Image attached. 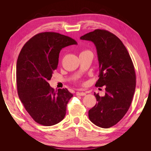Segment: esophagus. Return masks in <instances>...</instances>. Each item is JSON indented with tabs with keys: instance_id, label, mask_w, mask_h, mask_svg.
Masks as SVG:
<instances>
[{
	"instance_id": "1",
	"label": "esophagus",
	"mask_w": 151,
	"mask_h": 151,
	"mask_svg": "<svg viewBox=\"0 0 151 151\" xmlns=\"http://www.w3.org/2000/svg\"><path fill=\"white\" fill-rule=\"evenodd\" d=\"M86 93L85 92H76V95H77V96H84V95H86Z\"/></svg>"
}]
</instances>
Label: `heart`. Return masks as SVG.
I'll return each instance as SVG.
<instances>
[{
    "label": "heart",
    "instance_id": "obj_1",
    "mask_svg": "<svg viewBox=\"0 0 151 151\" xmlns=\"http://www.w3.org/2000/svg\"><path fill=\"white\" fill-rule=\"evenodd\" d=\"M83 52H85V51H83Z\"/></svg>",
    "mask_w": 151,
    "mask_h": 151
}]
</instances>
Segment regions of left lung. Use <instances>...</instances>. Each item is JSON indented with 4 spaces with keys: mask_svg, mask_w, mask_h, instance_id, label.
<instances>
[{
    "mask_svg": "<svg viewBox=\"0 0 151 151\" xmlns=\"http://www.w3.org/2000/svg\"><path fill=\"white\" fill-rule=\"evenodd\" d=\"M81 40L95 44L99 63L95 86L106 88L104 97L94 93L97 103L89 110V120L108 129L121 121L130 106L136 84L134 64L123 42L108 30L96 29Z\"/></svg>",
    "mask_w": 151,
    "mask_h": 151,
    "instance_id": "obj_1",
    "label": "left lung"
}]
</instances>
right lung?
Here are the masks:
<instances>
[{"label": "right lung", "mask_w": 151, "mask_h": 151, "mask_svg": "<svg viewBox=\"0 0 151 151\" xmlns=\"http://www.w3.org/2000/svg\"><path fill=\"white\" fill-rule=\"evenodd\" d=\"M77 44L71 37L46 32L35 35L19 54L16 81L19 97L32 118L43 126L63 119L73 95L67 89L54 90L48 81L58 67L62 48Z\"/></svg>", "instance_id": "right-lung-1"}]
</instances>
